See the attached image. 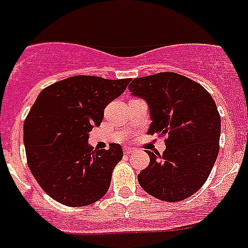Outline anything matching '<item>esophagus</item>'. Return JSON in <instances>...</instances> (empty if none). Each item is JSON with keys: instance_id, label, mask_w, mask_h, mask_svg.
I'll return each mask as SVG.
<instances>
[{"instance_id": "1", "label": "esophagus", "mask_w": 248, "mask_h": 248, "mask_svg": "<svg viewBox=\"0 0 248 248\" xmlns=\"http://www.w3.org/2000/svg\"><path fill=\"white\" fill-rule=\"evenodd\" d=\"M134 152H135V149H134V148L124 147V153H126V155H131V153H134Z\"/></svg>"}]
</instances>
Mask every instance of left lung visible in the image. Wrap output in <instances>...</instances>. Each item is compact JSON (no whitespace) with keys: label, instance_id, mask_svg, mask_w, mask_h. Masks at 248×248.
<instances>
[{"label":"left lung","instance_id":"left-lung-1","mask_svg":"<svg viewBox=\"0 0 248 248\" xmlns=\"http://www.w3.org/2000/svg\"><path fill=\"white\" fill-rule=\"evenodd\" d=\"M130 81V93L149 107L148 134L167 135L163 155L147 151L151 162L138 175L140 186L166 202L193 196L219 153L221 120L215 101L203 86L173 72Z\"/></svg>","mask_w":248,"mask_h":248}]
</instances>
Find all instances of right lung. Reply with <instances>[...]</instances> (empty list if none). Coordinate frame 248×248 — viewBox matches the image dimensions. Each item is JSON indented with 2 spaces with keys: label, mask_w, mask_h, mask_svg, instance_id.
Instances as JSON below:
<instances>
[{
  "label": "right lung",
  "mask_w": 248,
  "mask_h": 248,
  "mask_svg": "<svg viewBox=\"0 0 248 248\" xmlns=\"http://www.w3.org/2000/svg\"><path fill=\"white\" fill-rule=\"evenodd\" d=\"M128 82L75 76L40 93L24 121V147L31 172L52 200L81 207L108 192L124 152L120 144L93 151L89 132L100 126L105 107Z\"/></svg>",
  "instance_id": "right-lung-1"
}]
</instances>
